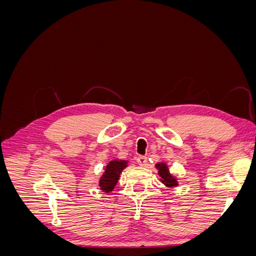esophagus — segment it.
I'll list each match as a JSON object with an SVG mask.
<instances>
[{
  "mask_svg": "<svg viewBox=\"0 0 256 256\" xmlns=\"http://www.w3.org/2000/svg\"><path fill=\"white\" fill-rule=\"evenodd\" d=\"M136 162H138V166H144L146 164V162H147V158L144 157V156H138V157L136 158Z\"/></svg>",
  "mask_w": 256,
  "mask_h": 256,
  "instance_id": "obj_1",
  "label": "esophagus"
}]
</instances>
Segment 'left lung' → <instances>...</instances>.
I'll return each mask as SVG.
<instances>
[{
    "mask_svg": "<svg viewBox=\"0 0 256 256\" xmlns=\"http://www.w3.org/2000/svg\"><path fill=\"white\" fill-rule=\"evenodd\" d=\"M154 168L158 170V174L160 176V182L164 184L166 187H168L170 189H173V188L177 187L178 186L177 178L171 172H170V168L168 166L166 162H164V161L158 162V164H156V166H154Z\"/></svg>",
    "mask_w": 256,
    "mask_h": 256,
    "instance_id": "1",
    "label": "left lung"
}]
</instances>
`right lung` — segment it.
<instances>
[{"label": "right lung", "instance_id": "right-lung-1", "mask_svg": "<svg viewBox=\"0 0 256 256\" xmlns=\"http://www.w3.org/2000/svg\"><path fill=\"white\" fill-rule=\"evenodd\" d=\"M128 166V160L113 159L109 161L104 168L102 175L99 178V189L102 192L109 194L111 191L114 190V187L118 182V178L124 168Z\"/></svg>", "mask_w": 256, "mask_h": 256}]
</instances>
